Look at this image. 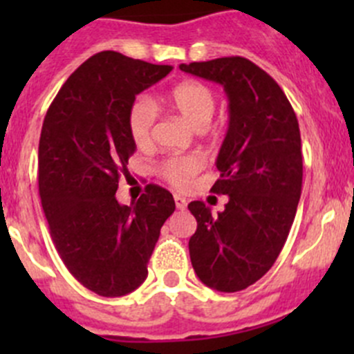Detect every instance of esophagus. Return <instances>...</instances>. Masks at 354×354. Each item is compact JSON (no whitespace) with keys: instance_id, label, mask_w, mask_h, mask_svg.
Returning <instances> with one entry per match:
<instances>
[{"instance_id":"obj_1","label":"esophagus","mask_w":354,"mask_h":354,"mask_svg":"<svg viewBox=\"0 0 354 354\" xmlns=\"http://www.w3.org/2000/svg\"><path fill=\"white\" fill-rule=\"evenodd\" d=\"M174 203H176V209L183 210L185 207H187V200L183 197H180V195H174Z\"/></svg>"}]
</instances>
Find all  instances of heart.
Here are the masks:
<instances>
[{"mask_svg":"<svg viewBox=\"0 0 354 354\" xmlns=\"http://www.w3.org/2000/svg\"><path fill=\"white\" fill-rule=\"evenodd\" d=\"M164 106L180 114L195 130H202L212 118L217 97L212 88L198 80H185L174 85L164 97ZM156 124V109L147 99H137L127 114V127L137 147H147L152 142ZM203 167V159L197 154L171 156L159 164V174L176 188L188 187L192 178Z\"/></svg>","mask_w":354,"mask_h":354,"instance_id":"b5f03b06","label":"heart"}]
</instances>
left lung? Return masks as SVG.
<instances>
[{"mask_svg":"<svg viewBox=\"0 0 354 354\" xmlns=\"http://www.w3.org/2000/svg\"><path fill=\"white\" fill-rule=\"evenodd\" d=\"M217 82L230 99V127L212 190L230 202L217 216L195 200L190 260L205 286L234 292L260 279L283 250L301 195L303 157L296 114L267 71L241 56L180 65Z\"/></svg>","mask_w":354,"mask_h":354,"instance_id":"obj_1","label":"left lung"}]
</instances>
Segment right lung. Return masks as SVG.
Wrapping results in <instances>:
<instances>
[{
  "mask_svg": "<svg viewBox=\"0 0 354 354\" xmlns=\"http://www.w3.org/2000/svg\"><path fill=\"white\" fill-rule=\"evenodd\" d=\"M171 70L97 53L68 77L42 123L39 195L49 233L71 276L99 296L128 295L144 283L160 227L174 212L173 195L159 185H147L131 205L116 200L135 152L128 109Z\"/></svg>",
  "mask_w": 354,
  "mask_h": 354,
  "instance_id": "add662e5",
  "label": "right lung"
}]
</instances>
